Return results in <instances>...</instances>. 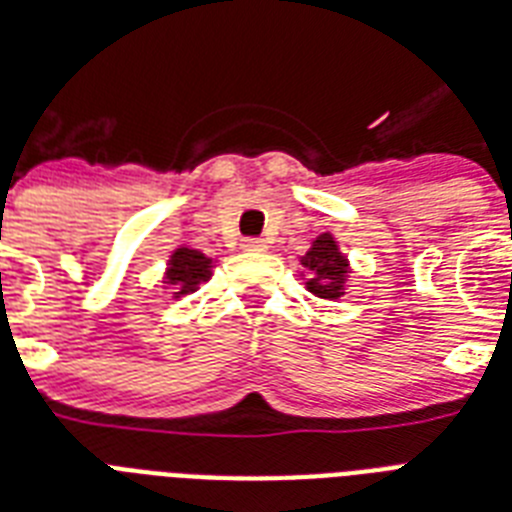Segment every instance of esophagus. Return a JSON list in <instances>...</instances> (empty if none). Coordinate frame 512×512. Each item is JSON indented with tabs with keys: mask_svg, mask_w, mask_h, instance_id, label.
<instances>
[{
	"mask_svg": "<svg viewBox=\"0 0 512 512\" xmlns=\"http://www.w3.org/2000/svg\"><path fill=\"white\" fill-rule=\"evenodd\" d=\"M243 248L246 251H264V240L261 238H243Z\"/></svg>",
	"mask_w": 512,
	"mask_h": 512,
	"instance_id": "esophagus-1",
	"label": "esophagus"
}]
</instances>
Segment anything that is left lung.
Returning a JSON list of instances; mask_svg holds the SVG:
<instances>
[{"label":"left lung","instance_id":"8db88e82","mask_svg":"<svg viewBox=\"0 0 512 512\" xmlns=\"http://www.w3.org/2000/svg\"><path fill=\"white\" fill-rule=\"evenodd\" d=\"M301 264L308 269V290L319 298H340L345 274H348V261L342 259L337 251V243L332 235L316 238L314 248L301 259Z\"/></svg>","mask_w":512,"mask_h":512}]
</instances>
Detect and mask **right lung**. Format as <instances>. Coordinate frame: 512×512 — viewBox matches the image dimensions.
<instances>
[{
    "instance_id": "obj_1",
    "label": "right lung",
    "mask_w": 512,
    "mask_h": 512,
    "mask_svg": "<svg viewBox=\"0 0 512 512\" xmlns=\"http://www.w3.org/2000/svg\"><path fill=\"white\" fill-rule=\"evenodd\" d=\"M167 277L175 285V295L193 293L198 282L209 280V259L201 251H193V248H177L172 253L170 274Z\"/></svg>"
}]
</instances>
